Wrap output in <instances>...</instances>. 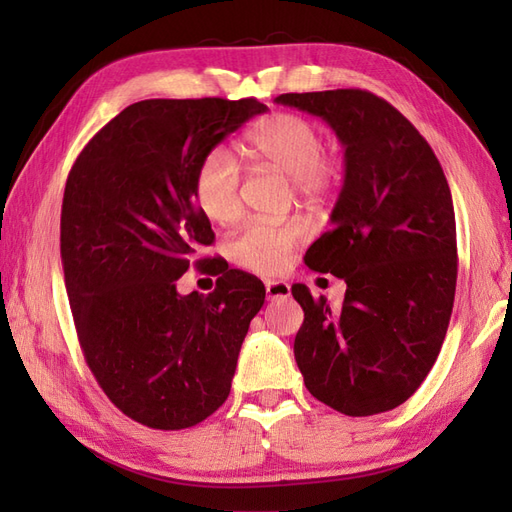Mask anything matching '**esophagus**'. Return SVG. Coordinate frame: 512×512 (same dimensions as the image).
Masks as SVG:
<instances>
[{
	"instance_id": "1",
	"label": "esophagus",
	"mask_w": 512,
	"mask_h": 512,
	"mask_svg": "<svg viewBox=\"0 0 512 512\" xmlns=\"http://www.w3.org/2000/svg\"><path fill=\"white\" fill-rule=\"evenodd\" d=\"M290 297V284L288 282H267V299L269 301H282Z\"/></svg>"
}]
</instances>
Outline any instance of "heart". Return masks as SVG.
Segmentation results:
<instances>
[{"instance_id":"obj_1","label":"heart","mask_w":512,"mask_h":512,"mask_svg":"<svg viewBox=\"0 0 512 512\" xmlns=\"http://www.w3.org/2000/svg\"><path fill=\"white\" fill-rule=\"evenodd\" d=\"M245 149L258 164H267L292 179L303 196L329 192L339 179V164L322 156V134L312 121L294 113L262 119L247 136ZM194 198L209 220L230 224L241 215V170L224 147L200 160ZM303 239L299 224L250 222L230 241V258L256 273H280L290 265L294 247Z\"/></svg>"}]
</instances>
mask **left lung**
Returning <instances> with one entry per match:
<instances>
[{"label": "left lung", "mask_w": 512, "mask_h": 512, "mask_svg": "<svg viewBox=\"0 0 512 512\" xmlns=\"http://www.w3.org/2000/svg\"><path fill=\"white\" fill-rule=\"evenodd\" d=\"M277 104L322 117L344 145L333 228L305 265L346 282L339 312L305 284L294 359L307 391L348 416L393 410L427 378L451 320L457 230L444 170L395 106L365 89L282 94Z\"/></svg>", "instance_id": "obj_1"}]
</instances>
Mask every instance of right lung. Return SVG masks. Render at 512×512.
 I'll use <instances>...</instances> for the list:
<instances>
[{"label":"right lung","mask_w":512,"mask_h":512,"mask_svg":"<svg viewBox=\"0 0 512 512\" xmlns=\"http://www.w3.org/2000/svg\"><path fill=\"white\" fill-rule=\"evenodd\" d=\"M267 111L256 98L143 100L72 164L59 241L76 335L106 397L151 429L194 427L224 404L265 303L239 269L209 294H179L177 280L215 239L194 198L200 160Z\"/></svg>","instance_id":"add662e5"}]
</instances>
